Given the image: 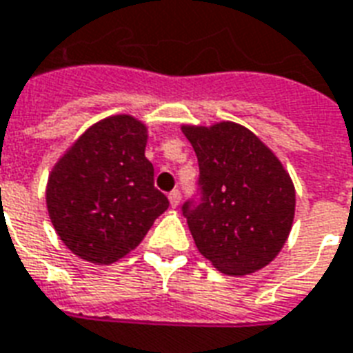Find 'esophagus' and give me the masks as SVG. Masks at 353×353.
I'll return each instance as SVG.
<instances>
[{
	"mask_svg": "<svg viewBox=\"0 0 353 353\" xmlns=\"http://www.w3.org/2000/svg\"><path fill=\"white\" fill-rule=\"evenodd\" d=\"M168 200H170V205L172 207H177L179 205V201H181V192L179 190H172L170 194H168Z\"/></svg>",
	"mask_w": 353,
	"mask_h": 353,
	"instance_id": "esophagus-1",
	"label": "esophagus"
}]
</instances>
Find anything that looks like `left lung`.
Wrapping results in <instances>:
<instances>
[{"label": "left lung", "mask_w": 353, "mask_h": 353, "mask_svg": "<svg viewBox=\"0 0 353 353\" xmlns=\"http://www.w3.org/2000/svg\"><path fill=\"white\" fill-rule=\"evenodd\" d=\"M183 133L200 176L181 211L200 254L228 276L259 270L279 254L292 228L296 194L289 174L239 123L183 125Z\"/></svg>", "instance_id": "1"}]
</instances>
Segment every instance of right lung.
Returning a JSON list of instances; mask_svg holds the SVG:
<instances>
[{
  "label": "right lung",
  "mask_w": 353,
  "mask_h": 353,
  "mask_svg": "<svg viewBox=\"0 0 353 353\" xmlns=\"http://www.w3.org/2000/svg\"><path fill=\"white\" fill-rule=\"evenodd\" d=\"M146 128L133 117L105 118L51 172L46 201L61 241L81 259L109 265L137 248L168 198L144 157Z\"/></svg>",
  "instance_id": "add662e5"
}]
</instances>
